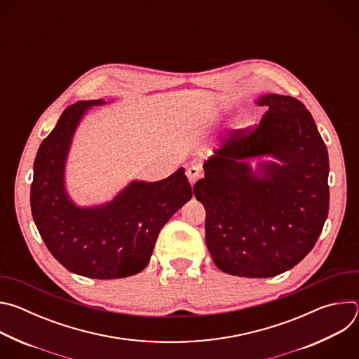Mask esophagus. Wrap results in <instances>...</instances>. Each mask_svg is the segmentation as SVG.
Here are the masks:
<instances>
[{
	"instance_id": "esophagus-1",
	"label": "esophagus",
	"mask_w": 359,
	"mask_h": 359,
	"mask_svg": "<svg viewBox=\"0 0 359 359\" xmlns=\"http://www.w3.org/2000/svg\"><path fill=\"white\" fill-rule=\"evenodd\" d=\"M186 175H187V179H189L190 184H194V183L197 182V179L200 177V166H197V165L190 166V168L187 169Z\"/></svg>"
}]
</instances>
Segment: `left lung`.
<instances>
[{
    "label": "left lung",
    "mask_w": 359,
    "mask_h": 359,
    "mask_svg": "<svg viewBox=\"0 0 359 359\" xmlns=\"http://www.w3.org/2000/svg\"><path fill=\"white\" fill-rule=\"evenodd\" d=\"M260 123L230 136L203 165L194 196L206 209V244L219 270L267 278L316 245L330 208L328 151L311 114L292 96L269 93ZM271 156L278 163L249 161Z\"/></svg>",
    "instance_id": "obj_1"
}]
</instances>
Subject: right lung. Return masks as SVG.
<instances>
[{
  "label": "right lung",
  "instance_id": "add662e5",
  "mask_svg": "<svg viewBox=\"0 0 359 359\" xmlns=\"http://www.w3.org/2000/svg\"><path fill=\"white\" fill-rule=\"evenodd\" d=\"M104 104V99L76 102L43 139L34 162L31 212L45 245L67 270L112 280L147 266L159 231L193 193L180 168L159 182L133 180L100 206H76L65 189L69 147L85 112Z\"/></svg>",
  "mask_w": 359,
  "mask_h": 359
}]
</instances>
